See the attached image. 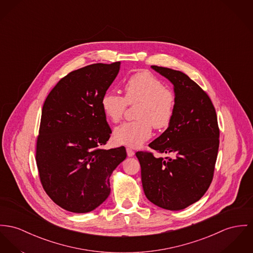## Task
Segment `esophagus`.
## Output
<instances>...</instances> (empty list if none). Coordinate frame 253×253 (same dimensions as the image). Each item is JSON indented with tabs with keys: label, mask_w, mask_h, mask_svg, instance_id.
<instances>
[{
	"label": "esophagus",
	"mask_w": 253,
	"mask_h": 253,
	"mask_svg": "<svg viewBox=\"0 0 253 253\" xmlns=\"http://www.w3.org/2000/svg\"><path fill=\"white\" fill-rule=\"evenodd\" d=\"M126 152H127V155L129 156V157H133V156L135 155L134 150L131 149V148H129V147L126 148Z\"/></svg>",
	"instance_id": "34e87169"
}]
</instances>
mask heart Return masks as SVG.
Masks as SVG:
<instances>
[{
  "label": "heart",
  "mask_w": 253,
  "mask_h": 253,
  "mask_svg": "<svg viewBox=\"0 0 253 253\" xmlns=\"http://www.w3.org/2000/svg\"><path fill=\"white\" fill-rule=\"evenodd\" d=\"M123 90L124 97L107 91L101 98L102 111L113 123L121 120L127 105H138V120L124 123L115 130L114 138L117 143L137 147L151 136L152 126L163 130L170 125L176 109L174 92L151 72L142 70L134 73L124 82Z\"/></svg>",
  "instance_id": "b5f03b06"
}]
</instances>
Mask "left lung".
Masks as SVG:
<instances>
[{
  "instance_id": "8db88e82",
  "label": "left lung",
  "mask_w": 253,
  "mask_h": 253,
  "mask_svg": "<svg viewBox=\"0 0 253 253\" xmlns=\"http://www.w3.org/2000/svg\"><path fill=\"white\" fill-rule=\"evenodd\" d=\"M174 85L176 109L168 129L149 147L169 157L156 158L148 151L136 156L148 200L178 211L198 201L210 187L219 145V129L208 94L185 73L151 66Z\"/></svg>"
}]
</instances>
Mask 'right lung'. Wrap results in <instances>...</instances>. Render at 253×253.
Here are the masks:
<instances>
[{"mask_svg":"<svg viewBox=\"0 0 253 253\" xmlns=\"http://www.w3.org/2000/svg\"><path fill=\"white\" fill-rule=\"evenodd\" d=\"M120 62L94 63L60 79L41 114L36 160L42 187L62 209L87 213L110 195V177L125 160L124 146L106 150L112 130L101 98Z\"/></svg>","mask_w":253,"mask_h":253,"instance_id":"right-lung-1","label":"right lung"}]
</instances>
